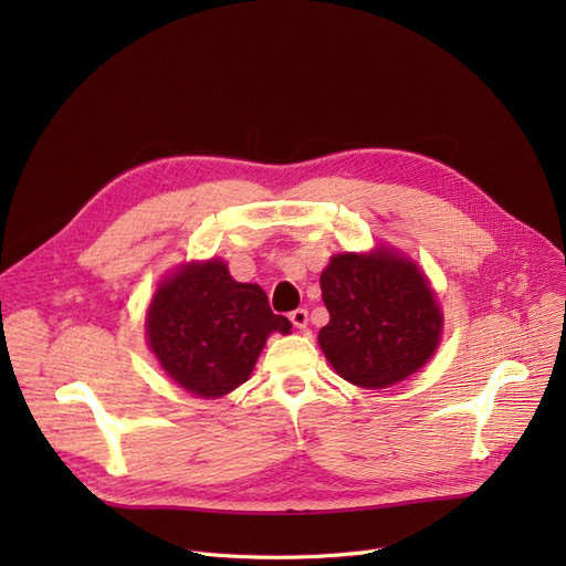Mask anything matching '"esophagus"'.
<instances>
[{"label": "esophagus", "mask_w": 566, "mask_h": 566, "mask_svg": "<svg viewBox=\"0 0 566 566\" xmlns=\"http://www.w3.org/2000/svg\"><path fill=\"white\" fill-rule=\"evenodd\" d=\"M289 318H291V323L295 325V328H301V331L307 328V310H293L289 314Z\"/></svg>", "instance_id": "obj_1"}]
</instances>
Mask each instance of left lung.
<instances>
[{
  "mask_svg": "<svg viewBox=\"0 0 566 566\" xmlns=\"http://www.w3.org/2000/svg\"><path fill=\"white\" fill-rule=\"evenodd\" d=\"M331 312L318 346L348 382L382 390L422 369L440 344L442 312L418 263L376 248L335 254L321 273Z\"/></svg>",
  "mask_w": 566,
  "mask_h": 566,
  "instance_id": "1",
  "label": "left lung"
}]
</instances>
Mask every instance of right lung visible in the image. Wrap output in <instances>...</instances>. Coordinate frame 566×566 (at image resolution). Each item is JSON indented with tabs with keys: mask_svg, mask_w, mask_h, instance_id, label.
I'll return each instance as SVG.
<instances>
[{
	"mask_svg": "<svg viewBox=\"0 0 566 566\" xmlns=\"http://www.w3.org/2000/svg\"><path fill=\"white\" fill-rule=\"evenodd\" d=\"M271 333H291L259 284L235 282L222 259L167 275L146 312V339L167 376L195 397L220 399L243 385Z\"/></svg>",
	"mask_w": 566,
	"mask_h": 566,
	"instance_id": "right-lung-1",
	"label": "right lung"
}]
</instances>
